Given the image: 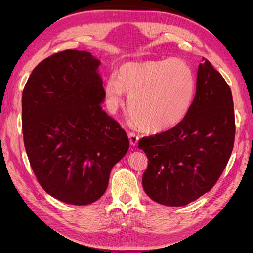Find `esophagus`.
<instances>
[{
    "instance_id": "obj_1",
    "label": "esophagus",
    "mask_w": 253,
    "mask_h": 253,
    "mask_svg": "<svg viewBox=\"0 0 253 253\" xmlns=\"http://www.w3.org/2000/svg\"><path fill=\"white\" fill-rule=\"evenodd\" d=\"M127 136H128V139H129V144L133 145V147H135V145L138 144L139 137L137 136L136 134L129 132V133H127Z\"/></svg>"
}]
</instances>
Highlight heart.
Listing matches in <instances>:
<instances>
[{"label": "heart", "instance_id": "1", "mask_svg": "<svg viewBox=\"0 0 253 253\" xmlns=\"http://www.w3.org/2000/svg\"><path fill=\"white\" fill-rule=\"evenodd\" d=\"M104 93L116 110L128 95V111L142 131L157 134L178 126L192 105L195 77L180 59L126 62L108 79Z\"/></svg>", "mask_w": 253, "mask_h": 253}]
</instances>
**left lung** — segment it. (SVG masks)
<instances>
[{"label":"left lung","instance_id":"left-lung-1","mask_svg":"<svg viewBox=\"0 0 253 253\" xmlns=\"http://www.w3.org/2000/svg\"><path fill=\"white\" fill-rule=\"evenodd\" d=\"M235 119L231 89L208 60L198 65L192 105L178 126L143 137L138 148L149 159L144 192L154 202L186 206L208 192L233 149Z\"/></svg>","mask_w":253,"mask_h":253}]
</instances>
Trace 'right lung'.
Wrapping results in <instances>:
<instances>
[{
  "label": "right lung",
  "instance_id": "right-lung-1",
  "mask_svg": "<svg viewBox=\"0 0 253 253\" xmlns=\"http://www.w3.org/2000/svg\"><path fill=\"white\" fill-rule=\"evenodd\" d=\"M101 62L67 49L38 64L22 95L25 150L41 187L77 206L100 198L112 168L129 147L126 133L102 108Z\"/></svg>",
  "mask_w": 253,
  "mask_h": 253
}]
</instances>
